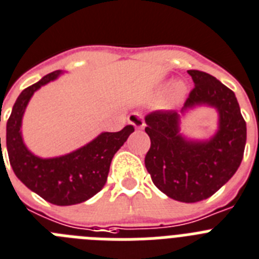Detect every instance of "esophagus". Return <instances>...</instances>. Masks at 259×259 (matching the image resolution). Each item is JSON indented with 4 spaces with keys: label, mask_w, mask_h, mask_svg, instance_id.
Returning <instances> with one entry per match:
<instances>
[{
    "label": "esophagus",
    "mask_w": 259,
    "mask_h": 259,
    "mask_svg": "<svg viewBox=\"0 0 259 259\" xmlns=\"http://www.w3.org/2000/svg\"><path fill=\"white\" fill-rule=\"evenodd\" d=\"M127 120H128V123L134 125L136 130H143L145 125L144 119L141 118V115H139L138 112H132V114L128 115Z\"/></svg>",
    "instance_id": "1"
}]
</instances>
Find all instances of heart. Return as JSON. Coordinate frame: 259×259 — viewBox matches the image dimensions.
Wrapping results in <instances>:
<instances>
[{"label": "heart", "mask_w": 259, "mask_h": 259, "mask_svg": "<svg viewBox=\"0 0 259 259\" xmlns=\"http://www.w3.org/2000/svg\"><path fill=\"white\" fill-rule=\"evenodd\" d=\"M170 90L169 91L168 89ZM169 92L166 98V105L169 107H173V106L178 105L183 99V97L186 96L187 93V85L185 83V81L182 79H177V81H171V79H167L165 82H162L161 85H158L156 90L157 97H162L165 93Z\"/></svg>", "instance_id": "1"}]
</instances>
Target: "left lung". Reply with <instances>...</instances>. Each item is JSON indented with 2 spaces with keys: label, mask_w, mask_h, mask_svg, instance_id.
<instances>
[{
  "label": "left lung",
  "mask_w": 259,
  "mask_h": 259,
  "mask_svg": "<svg viewBox=\"0 0 259 259\" xmlns=\"http://www.w3.org/2000/svg\"><path fill=\"white\" fill-rule=\"evenodd\" d=\"M187 73L195 88L182 110L156 111L145 118V132L151 138L145 167L165 195L195 203L213 195L235 176L244 157L246 123L231 89L208 73ZM200 107L215 110L218 127L209 138H190L180 131V124Z\"/></svg>",
  "instance_id": "1"
}]
</instances>
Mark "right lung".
I'll use <instances>...</instances> for the list:
<instances>
[{"mask_svg": "<svg viewBox=\"0 0 259 259\" xmlns=\"http://www.w3.org/2000/svg\"><path fill=\"white\" fill-rule=\"evenodd\" d=\"M61 74L63 70H55L19 94L6 123V148L13 171L24 186L52 204L73 205L103 189L112 157L135 128L125 125L119 132H101L88 144L61 156L44 158L32 153L24 144L21 130L24 111L34 93Z\"/></svg>", "mask_w": 259, "mask_h": 259, "instance_id": "obj_1", "label": "right lung"}]
</instances>
